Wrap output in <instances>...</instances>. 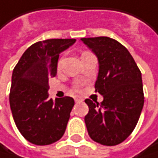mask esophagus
I'll return each instance as SVG.
<instances>
[{
  "label": "esophagus",
  "mask_w": 158,
  "mask_h": 158,
  "mask_svg": "<svg viewBox=\"0 0 158 158\" xmlns=\"http://www.w3.org/2000/svg\"><path fill=\"white\" fill-rule=\"evenodd\" d=\"M75 101H76V102H82V101H83V98H80V96H76V98H75Z\"/></svg>",
  "instance_id": "obj_1"
}]
</instances>
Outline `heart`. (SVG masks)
Returning a JSON list of instances; mask_svg holds the SVG:
<instances>
[{
	"instance_id": "1",
	"label": "heart",
	"mask_w": 158,
	"mask_h": 158,
	"mask_svg": "<svg viewBox=\"0 0 158 158\" xmlns=\"http://www.w3.org/2000/svg\"><path fill=\"white\" fill-rule=\"evenodd\" d=\"M74 89H75V91H78V89H79V85H76V86L74 87Z\"/></svg>"
}]
</instances>
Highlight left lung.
<instances>
[{"label":"left lung","mask_w":158,"mask_h":158,"mask_svg":"<svg viewBox=\"0 0 158 158\" xmlns=\"http://www.w3.org/2000/svg\"><path fill=\"white\" fill-rule=\"evenodd\" d=\"M98 59L95 92L103 95L98 103L86 99L88 133L94 142L115 146L135 128L144 105L141 71L128 50L107 36L81 38Z\"/></svg>","instance_id":"8db88e82"}]
</instances>
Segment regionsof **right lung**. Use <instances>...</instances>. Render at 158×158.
<instances>
[{
	"instance_id": "obj_1",
	"label": "right lung",
	"mask_w": 158,
	"mask_h": 158,
	"mask_svg": "<svg viewBox=\"0 0 158 158\" xmlns=\"http://www.w3.org/2000/svg\"><path fill=\"white\" fill-rule=\"evenodd\" d=\"M74 38H52L31 45L15 65L9 104L15 124L30 143L44 146L63 137L74 99L70 96L49 98L48 81L57 74L60 54Z\"/></svg>"
}]
</instances>
